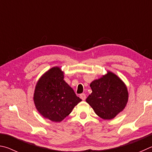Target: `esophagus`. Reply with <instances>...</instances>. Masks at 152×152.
I'll use <instances>...</instances> for the list:
<instances>
[{"mask_svg":"<svg viewBox=\"0 0 152 152\" xmlns=\"http://www.w3.org/2000/svg\"><path fill=\"white\" fill-rule=\"evenodd\" d=\"M80 98H81V99L82 100H83V101L86 100V94H81V95H80Z\"/></svg>","mask_w":152,"mask_h":152,"instance_id":"34e87169","label":"esophagus"}]
</instances>
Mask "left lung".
Instances as JSON below:
<instances>
[{"label":"left lung","mask_w":152,"mask_h":152,"mask_svg":"<svg viewBox=\"0 0 152 152\" xmlns=\"http://www.w3.org/2000/svg\"><path fill=\"white\" fill-rule=\"evenodd\" d=\"M92 93L86 102L103 119H112L124 110L128 102V91L124 82L115 73L107 71L90 84Z\"/></svg>","instance_id":"left-lung-1"}]
</instances>
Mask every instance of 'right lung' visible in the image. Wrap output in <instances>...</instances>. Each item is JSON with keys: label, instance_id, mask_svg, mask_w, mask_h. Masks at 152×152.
<instances>
[{"label": "right lung", "instance_id": "obj_1", "mask_svg": "<svg viewBox=\"0 0 152 152\" xmlns=\"http://www.w3.org/2000/svg\"><path fill=\"white\" fill-rule=\"evenodd\" d=\"M64 72L54 66L40 77L34 89L36 109L45 118L61 122L81 102L73 89L64 80Z\"/></svg>", "mask_w": 152, "mask_h": 152}]
</instances>
